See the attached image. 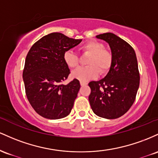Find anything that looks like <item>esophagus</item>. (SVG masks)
Listing matches in <instances>:
<instances>
[{
    "label": "esophagus",
    "mask_w": 158,
    "mask_h": 158,
    "mask_svg": "<svg viewBox=\"0 0 158 158\" xmlns=\"http://www.w3.org/2000/svg\"><path fill=\"white\" fill-rule=\"evenodd\" d=\"M80 84H81V86H86V85L87 84L86 82H83V81H81V83H80Z\"/></svg>",
    "instance_id": "1"
}]
</instances>
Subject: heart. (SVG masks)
<instances>
[{
	"label": "heart",
	"instance_id": "heart-1",
	"mask_svg": "<svg viewBox=\"0 0 158 158\" xmlns=\"http://www.w3.org/2000/svg\"><path fill=\"white\" fill-rule=\"evenodd\" d=\"M81 51L89 54L86 60L87 66L81 67L72 72L74 78L81 81L94 79L100 74H106L113 64V55L110 51L104 49V45L97 41H89L81 47ZM64 63L70 69L78 67L79 56L72 50L65 51L63 54Z\"/></svg>",
	"mask_w": 158,
	"mask_h": 158
}]
</instances>
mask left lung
<instances>
[{
  "instance_id": "1",
  "label": "left lung",
  "mask_w": 158,
  "mask_h": 158,
  "mask_svg": "<svg viewBox=\"0 0 158 158\" xmlns=\"http://www.w3.org/2000/svg\"><path fill=\"white\" fill-rule=\"evenodd\" d=\"M96 37L109 44L113 64L104 78L89 83V101L98 116L117 118L127 113L135 101L140 78L137 60L134 48L116 35L106 33Z\"/></svg>"
}]
</instances>
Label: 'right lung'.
Segmentation results:
<instances>
[{"label":"right lung","instance_id":"add662e5","mask_svg":"<svg viewBox=\"0 0 158 158\" xmlns=\"http://www.w3.org/2000/svg\"><path fill=\"white\" fill-rule=\"evenodd\" d=\"M81 41L52 33L35 42L28 51L23 70L25 93L32 107L42 117L59 119L72 111L81 85L77 79L63 84L70 74L63 54Z\"/></svg>","mask_w":158,"mask_h":158}]
</instances>
